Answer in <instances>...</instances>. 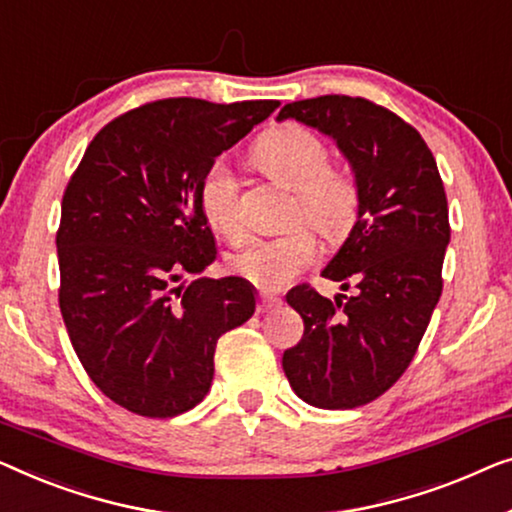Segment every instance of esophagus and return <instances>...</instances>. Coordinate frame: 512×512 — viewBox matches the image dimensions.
I'll use <instances>...</instances> for the list:
<instances>
[{
  "label": "esophagus",
  "mask_w": 512,
  "mask_h": 512,
  "mask_svg": "<svg viewBox=\"0 0 512 512\" xmlns=\"http://www.w3.org/2000/svg\"><path fill=\"white\" fill-rule=\"evenodd\" d=\"M276 306H280V299L276 297V294H269V292L259 294V306H257L259 313L271 311V308H276Z\"/></svg>",
  "instance_id": "34e87169"
}]
</instances>
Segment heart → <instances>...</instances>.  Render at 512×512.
I'll return each instance as SVG.
<instances>
[{
    "instance_id": "1",
    "label": "heart",
    "mask_w": 512,
    "mask_h": 512,
    "mask_svg": "<svg viewBox=\"0 0 512 512\" xmlns=\"http://www.w3.org/2000/svg\"><path fill=\"white\" fill-rule=\"evenodd\" d=\"M255 162L266 176L297 192L294 220L329 241L343 239L357 220L359 187L348 171L329 167V148L311 129L283 125L264 134L255 146ZM201 211L215 232L239 241L246 234L241 211V183L225 160L208 167L199 190ZM318 255L311 229L294 227L269 239H255L234 253L229 269L264 290H276L299 276Z\"/></svg>"
}]
</instances>
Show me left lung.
<instances>
[{
    "label": "left lung",
    "instance_id": "obj_1",
    "mask_svg": "<svg viewBox=\"0 0 512 512\" xmlns=\"http://www.w3.org/2000/svg\"><path fill=\"white\" fill-rule=\"evenodd\" d=\"M294 118L331 136L359 187L357 222L322 276L355 297H322L311 285L287 292L304 336L283 369L315 408L364 406L401 378L443 290L450 243L448 199L427 143L397 113L362 97L325 95L285 104Z\"/></svg>",
    "mask_w": 512,
    "mask_h": 512
}]
</instances>
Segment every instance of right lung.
<instances>
[{"mask_svg": "<svg viewBox=\"0 0 512 512\" xmlns=\"http://www.w3.org/2000/svg\"><path fill=\"white\" fill-rule=\"evenodd\" d=\"M278 106L143 104L99 129L64 190V325L92 383L136 415L197 406L211 390L218 338L253 318L248 280L176 283L218 255L199 201L208 167Z\"/></svg>", "mask_w": 512, "mask_h": 512, "instance_id": "1", "label": "right lung"}]
</instances>
